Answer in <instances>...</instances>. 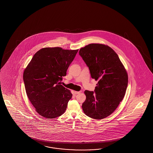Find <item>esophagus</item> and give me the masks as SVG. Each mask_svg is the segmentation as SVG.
Returning <instances> with one entry per match:
<instances>
[{
    "mask_svg": "<svg viewBox=\"0 0 153 153\" xmlns=\"http://www.w3.org/2000/svg\"><path fill=\"white\" fill-rule=\"evenodd\" d=\"M74 92H75V94H80V93H81V91H74Z\"/></svg>",
    "mask_w": 153,
    "mask_h": 153,
    "instance_id": "1",
    "label": "esophagus"
}]
</instances>
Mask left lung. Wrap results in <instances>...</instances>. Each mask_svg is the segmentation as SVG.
Returning a JSON list of instances; mask_svg holds the SVG:
<instances>
[{
    "mask_svg": "<svg viewBox=\"0 0 153 153\" xmlns=\"http://www.w3.org/2000/svg\"><path fill=\"white\" fill-rule=\"evenodd\" d=\"M79 53L87 65L91 78L98 81L94 92L85 90L82 104L85 114L100 120L107 117L123 100L128 84L127 72L117 53L109 46L90 44Z\"/></svg>",
    "mask_w": 153,
    "mask_h": 153,
    "instance_id": "obj_1",
    "label": "left lung"
}]
</instances>
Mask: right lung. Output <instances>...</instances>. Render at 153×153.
Segmentation results:
<instances>
[{
	"label": "right lung",
	"instance_id": "1",
	"mask_svg": "<svg viewBox=\"0 0 153 153\" xmlns=\"http://www.w3.org/2000/svg\"><path fill=\"white\" fill-rule=\"evenodd\" d=\"M78 50L45 48L33 56L23 73L26 94L39 115L48 119L65 112L72 94L61 85Z\"/></svg>",
	"mask_w": 153,
	"mask_h": 153
}]
</instances>
